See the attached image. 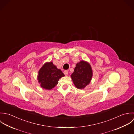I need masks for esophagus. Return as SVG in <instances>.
Instances as JSON below:
<instances>
[{"label":"esophagus","instance_id":"esophagus-1","mask_svg":"<svg viewBox=\"0 0 134 134\" xmlns=\"http://www.w3.org/2000/svg\"><path fill=\"white\" fill-rule=\"evenodd\" d=\"M64 75H65V76H67L68 74V71L67 70H65V71H64Z\"/></svg>","mask_w":134,"mask_h":134}]
</instances>
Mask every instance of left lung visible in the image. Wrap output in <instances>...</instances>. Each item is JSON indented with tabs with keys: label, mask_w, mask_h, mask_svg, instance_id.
Instances as JSON below:
<instances>
[{
	"label": "left lung",
	"mask_w": 134,
	"mask_h": 134,
	"mask_svg": "<svg viewBox=\"0 0 134 134\" xmlns=\"http://www.w3.org/2000/svg\"><path fill=\"white\" fill-rule=\"evenodd\" d=\"M92 76L93 71L90 64L87 62L81 60L77 64L71 78L77 88L83 89L90 84Z\"/></svg>",
	"instance_id": "1"
}]
</instances>
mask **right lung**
Segmentation results:
<instances>
[{"mask_svg":"<svg viewBox=\"0 0 134 134\" xmlns=\"http://www.w3.org/2000/svg\"><path fill=\"white\" fill-rule=\"evenodd\" d=\"M64 76L61 70L50 62L46 63L40 69L37 79L42 88L50 90L57 84L59 79Z\"/></svg>","mask_w":134,"mask_h":134,"instance_id":"obj_1","label":"right lung"}]
</instances>
